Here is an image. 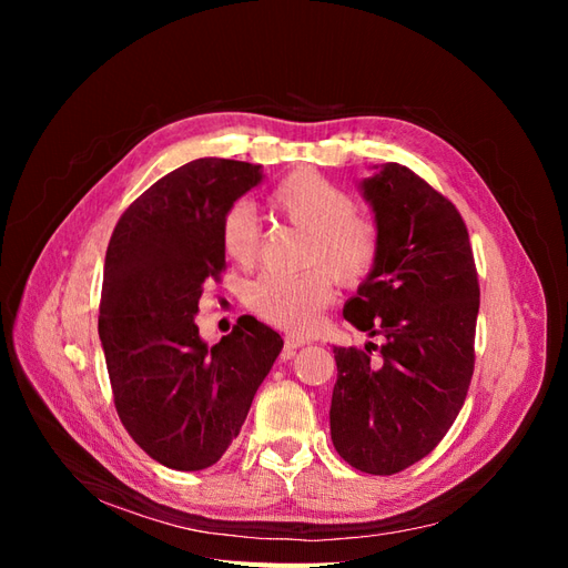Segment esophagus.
Listing matches in <instances>:
<instances>
[{
	"label": "esophagus",
	"instance_id": "esophagus-1",
	"mask_svg": "<svg viewBox=\"0 0 568 568\" xmlns=\"http://www.w3.org/2000/svg\"><path fill=\"white\" fill-rule=\"evenodd\" d=\"M305 343H307V341L301 338V336H286V341H284V355L291 357L298 348H303Z\"/></svg>",
	"mask_w": 568,
	"mask_h": 568
}]
</instances>
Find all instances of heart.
I'll use <instances>...</instances> for the list:
<instances>
[{"instance_id": "obj_1", "label": "heart", "mask_w": 568, "mask_h": 568, "mask_svg": "<svg viewBox=\"0 0 568 568\" xmlns=\"http://www.w3.org/2000/svg\"><path fill=\"white\" fill-rule=\"evenodd\" d=\"M272 205L291 225L307 232L305 265L301 274H263L248 291V307L263 320L288 332H311L320 313L334 298V277L363 284L379 257L376 225L355 213L353 196L313 170H296L272 192ZM222 248L239 265H248L261 251V222L253 205L239 201L222 217ZM324 264V268L318 265Z\"/></svg>"}]
</instances>
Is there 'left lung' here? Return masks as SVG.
I'll use <instances>...</instances> for the list:
<instances>
[{
    "instance_id": "8db88e82",
    "label": "left lung",
    "mask_w": 568,
    "mask_h": 568,
    "mask_svg": "<svg viewBox=\"0 0 568 568\" xmlns=\"http://www.w3.org/2000/svg\"><path fill=\"white\" fill-rule=\"evenodd\" d=\"M359 192L374 213L379 257L343 317L382 336V346H334L329 426L351 467L390 476L432 453L459 415L480 291L467 225L434 186L384 163Z\"/></svg>"
}]
</instances>
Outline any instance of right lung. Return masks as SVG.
Instances as JSON below:
<instances>
[{"label":"right lung","instance_id":"right-lung-1","mask_svg":"<svg viewBox=\"0 0 568 568\" xmlns=\"http://www.w3.org/2000/svg\"><path fill=\"white\" fill-rule=\"evenodd\" d=\"M263 182V165L196 159L151 184L106 248L99 338L118 417L168 469L199 471L242 432L284 341L251 315L209 346L194 315L225 267L222 217Z\"/></svg>","mask_w":568,"mask_h":568}]
</instances>
